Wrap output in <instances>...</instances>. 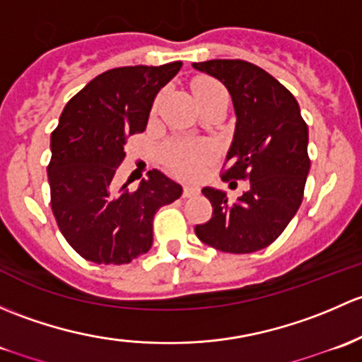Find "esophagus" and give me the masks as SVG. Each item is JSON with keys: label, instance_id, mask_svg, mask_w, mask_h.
I'll use <instances>...</instances> for the list:
<instances>
[{"label": "esophagus", "instance_id": "1", "mask_svg": "<svg viewBox=\"0 0 362 362\" xmlns=\"http://www.w3.org/2000/svg\"><path fill=\"white\" fill-rule=\"evenodd\" d=\"M200 193V188H197V186H192V185H186L185 188H182V197H186V199H189V197H195Z\"/></svg>", "mask_w": 362, "mask_h": 362}]
</instances>
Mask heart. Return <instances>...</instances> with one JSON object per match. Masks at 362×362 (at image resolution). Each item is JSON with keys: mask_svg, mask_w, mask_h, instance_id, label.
Instances as JSON below:
<instances>
[{"mask_svg": "<svg viewBox=\"0 0 362 362\" xmlns=\"http://www.w3.org/2000/svg\"><path fill=\"white\" fill-rule=\"evenodd\" d=\"M193 94L199 103L207 99L209 95L216 94V92H223L225 88L218 83V81L211 80V78H197L192 83ZM158 104V100L155 103ZM212 156V146L202 141H186V143H177L167 150L165 160L173 170H176L181 176H193L199 170V167L204 162H207Z\"/></svg>", "mask_w": 362, "mask_h": 362, "instance_id": "heart-1", "label": "heart"}]
</instances>
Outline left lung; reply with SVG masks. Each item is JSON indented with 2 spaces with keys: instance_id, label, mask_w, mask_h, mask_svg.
I'll use <instances>...</instances> for the list:
<instances>
[{
  "instance_id": "8db88e82",
  "label": "left lung",
  "mask_w": 362,
  "mask_h": 362,
  "mask_svg": "<svg viewBox=\"0 0 362 362\" xmlns=\"http://www.w3.org/2000/svg\"><path fill=\"white\" fill-rule=\"evenodd\" d=\"M232 95L235 132L226 153L223 181L249 180L235 202L223 189H202L212 218L195 226L204 244L223 252L247 255L270 245L294 218L303 200L310 160L308 127L296 99L267 71L240 59L193 62Z\"/></svg>"
}]
</instances>
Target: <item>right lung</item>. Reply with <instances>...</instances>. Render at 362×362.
I'll use <instances>...</instances> for the list:
<instances>
[{
  "label": "right lung",
  "mask_w": 362,
  "mask_h": 362,
  "mask_svg": "<svg viewBox=\"0 0 362 362\" xmlns=\"http://www.w3.org/2000/svg\"><path fill=\"white\" fill-rule=\"evenodd\" d=\"M181 66H125L99 74L66 104L52 132V211L71 247L88 262L124 264L150 251L156 211L181 197V185L156 169L136 192L129 182L115 189L113 182L127 139L146 129L156 94Z\"/></svg>",
  "instance_id": "right-lung-1"
}]
</instances>
